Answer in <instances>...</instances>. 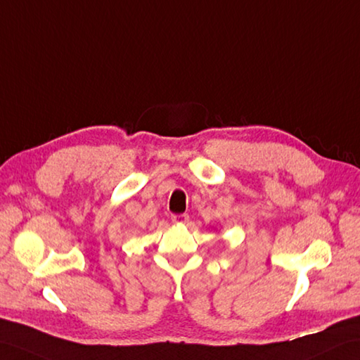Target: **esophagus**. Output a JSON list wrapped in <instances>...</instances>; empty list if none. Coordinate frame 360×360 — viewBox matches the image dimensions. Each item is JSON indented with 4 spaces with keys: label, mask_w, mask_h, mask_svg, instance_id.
<instances>
[{
    "label": "esophagus",
    "mask_w": 360,
    "mask_h": 360,
    "mask_svg": "<svg viewBox=\"0 0 360 360\" xmlns=\"http://www.w3.org/2000/svg\"><path fill=\"white\" fill-rule=\"evenodd\" d=\"M172 222L173 224H187L188 222V214L187 213L172 214Z\"/></svg>",
    "instance_id": "esophagus-1"
}]
</instances>
